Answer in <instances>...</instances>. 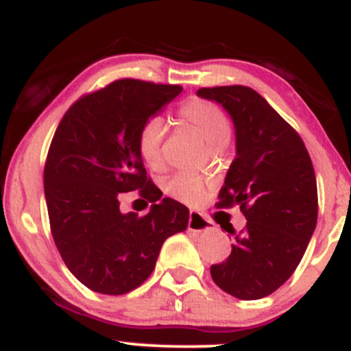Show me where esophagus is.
<instances>
[{
  "label": "esophagus",
  "instance_id": "34e87169",
  "mask_svg": "<svg viewBox=\"0 0 351 351\" xmlns=\"http://www.w3.org/2000/svg\"><path fill=\"white\" fill-rule=\"evenodd\" d=\"M188 231L191 232H209L215 231V224L211 221H208L201 213L198 211H191L189 213V219H188Z\"/></svg>",
  "mask_w": 351,
  "mask_h": 351
}]
</instances>
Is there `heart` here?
<instances>
[{"instance_id": "b5f03b06", "label": "heart", "mask_w": 351, "mask_h": 351, "mask_svg": "<svg viewBox=\"0 0 351 351\" xmlns=\"http://www.w3.org/2000/svg\"><path fill=\"white\" fill-rule=\"evenodd\" d=\"M180 119L198 132L201 138L213 152H221L231 138V125L219 107L204 99H189L180 107ZM167 127L158 117L148 119L136 136V150L140 158L150 168L162 163V145ZM204 186L201 180L188 173H180L167 183V193L184 203H196L203 196Z\"/></svg>"}]
</instances>
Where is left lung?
<instances>
[{
    "instance_id": "8db88e82",
    "label": "left lung",
    "mask_w": 351,
    "mask_h": 351,
    "mask_svg": "<svg viewBox=\"0 0 351 351\" xmlns=\"http://www.w3.org/2000/svg\"><path fill=\"white\" fill-rule=\"evenodd\" d=\"M196 95L231 117L236 158L219 191V208L239 206L247 224L231 256L211 265L219 289L241 300L271 295L292 276L317 226V180L295 130L244 86L199 88Z\"/></svg>"
}]
</instances>
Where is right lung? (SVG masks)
<instances>
[{
	"label": "right lung",
	"mask_w": 351,
	"mask_h": 351,
	"mask_svg": "<svg viewBox=\"0 0 351 351\" xmlns=\"http://www.w3.org/2000/svg\"><path fill=\"white\" fill-rule=\"evenodd\" d=\"M181 92L120 79L79 99L60 120L44 168L52 237L67 269L90 291L132 292L150 277L168 237L188 226L189 209L162 198L143 168L136 136ZM140 191L147 215L122 213L119 195Z\"/></svg>",
	"instance_id": "right-lung-1"
}]
</instances>
